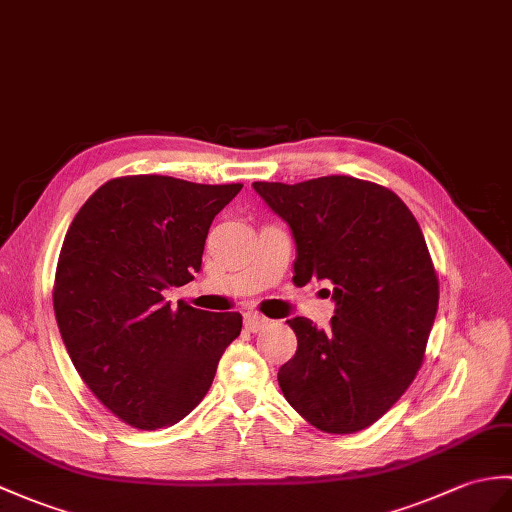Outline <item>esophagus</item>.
Returning <instances> with one entry per match:
<instances>
[{
    "instance_id": "esophagus-1",
    "label": "esophagus",
    "mask_w": 512,
    "mask_h": 512,
    "mask_svg": "<svg viewBox=\"0 0 512 512\" xmlns=\"http://www.w3.org/2000/svg\"><path fill=\"white\" fill-rule=\"evenodd\" d=\"M268 325V318L261 316L259 312H246L244 314V327L248 331H253V334H257V331H261Z\"/></svg>"
}]
</instances>
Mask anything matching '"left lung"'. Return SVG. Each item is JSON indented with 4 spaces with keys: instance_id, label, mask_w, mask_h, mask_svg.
<instances>
[{
    "instance_id": "obj_1",
    "label": "left lung",
    "mask_w": 512,
    "mask_h": 512,
    "mask_svg": "<svg viewBox=\"0 0 512 512\" xmlns=\"http://www.w3.org/2000/svg\"><path fill=\"white\" fill-rule=\"evenodd\" d=\"M253 189L292 231L294 283H334L327 329L288 320L299 347L279 368L283 397L318 430L360 432L395 406L423 362L438 310L423 231L397 194L353 176Z\"/></svg>"
}]
</instances>
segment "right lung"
I'll use <instances>...</instances> for the list:
<instances>
[{
  "label": "right lung",
  "instance_id": "right-lung-1",
  "mask_svg": "<svg viewBox=\"0 0 512 512\" xmlns=\"http://www.w3.org/2000/svg\"><path fill=\"white\" fill-rule=\"evenodd\" d=\"M240 189L157 174L113 178L69 224L54 281L58 331L82 382L139 430L187 417L240 336L242 314L165 301L194 279L213 218Z\"/></svg>",
  "mask_w": 512,
  "mask_h": 512
}]
</instances>
